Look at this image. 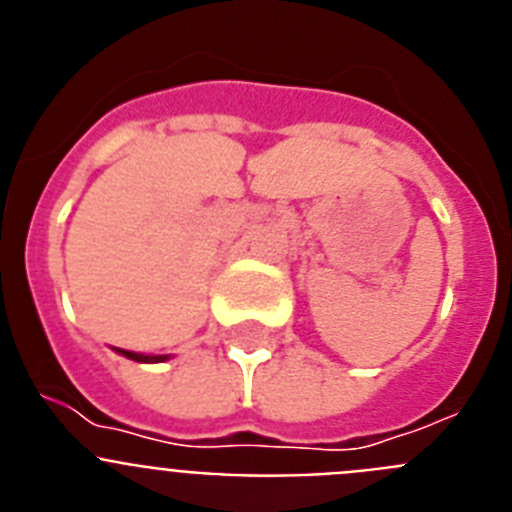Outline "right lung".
<instances>
[{"mask_svg":"<svg viewBox=\"0 0 512 512\" xmlns=\"http://www.w3.org/2000/svg\"><path fill=\"white\" fill-rule=\"evenodd\" d=\"M117 354L128 356L133 361H143V364H156V361H166L169 356H146V354H135V351H125V348H117Z\"/></svg>","mask_w":512,"mask_h":512,"instance_id":"right-lung-1","label":"right lung"}]
</instances>
